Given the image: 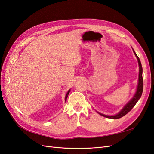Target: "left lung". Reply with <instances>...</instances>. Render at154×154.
I'll return each instance as SVG.
<instances>
[{"instance_id":"1","label":"left lung","mask_w":154,"mask_h":154,"mask_svg":"<svg viewBox=\"0 0 154 154\" xmlns=\"http://www.w3.org/2000/svg\"><path fill=\"white\" fill-rule=\"evenodd\" d=\"M134 53L136 57L138 60V65H139V77H138V87H137V89H136V92L134 94V96L133 97L132 99L130 100L128 103L125 106H124L123 109L120 111V112L118 113L116 115H113V116H109V115H105V114H101L98 112L99 114H100L101 116H103L104 117L106 118H109V119H120V118L124 116V115H126L127 113H128L130 110L132 109V108L135 106V104L138 102V100L140 99V97L142 96V94L143 92V78H142V64L141 62H140V60L139 57H138V55H136L135 53L134 50H133Z\"/></svg>"}]
</instances>
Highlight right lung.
Here are the masks:
<instances>
[{
    "mask_svg": "<svg viewBox=\"0 0 154 154\" xmlns=\"http://www.w3.org/2000/svg\"><path fill=\"white\" fill-rule=\"evenodd\" d=\"M69 92H70V89L67 91V94H66V95H65V102H66V100H67V97H68V94H69Z\"/></svg>",
    "mask_w": 154,
    "mask_h": 154,
    "instance_id": "add662e5",
    "label": "right lung"
}]
</instances>
